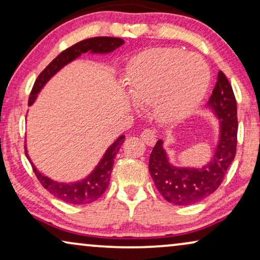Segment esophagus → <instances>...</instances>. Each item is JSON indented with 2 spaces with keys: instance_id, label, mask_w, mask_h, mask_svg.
Instances as JSON below:
<instances>
[{
  "instance_id": "34e87169",
  "label": "esophagus",
  "mask_w": 260,
  "mask_h": 260,
  "mask_svg": "<svg viewBox=\"0 0 260 260\" xmlns=\"http://www.w3.org/2000/svg\"><path fill=\"white\" fill-rule=\"evenodd\" d=\"M141 138L148 145H154L156 143V138H157V134L154 127H147L142 131Z\"/></svg>"
}]
</instances>
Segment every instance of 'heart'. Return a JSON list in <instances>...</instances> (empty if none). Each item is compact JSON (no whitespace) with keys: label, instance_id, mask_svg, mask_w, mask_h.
Returning <instances> with one entry per match:
<instances>
[{"label":"heart","instance_id":"1","mask_svg":"<svg viewBox=\"0 0 260 260\" xmlns=\"http://www.w3.org/2000/svg\"><path fill=\"white\" fill-rule=\"evenodd\" d=\"M209 70L202 58L181 49L161 48L141 53L127 66L131 98L154 104L158 117L176 122L187 117L204 97Z\"/></svg>","mask_w":260,"mask_h":260}]
</instances>
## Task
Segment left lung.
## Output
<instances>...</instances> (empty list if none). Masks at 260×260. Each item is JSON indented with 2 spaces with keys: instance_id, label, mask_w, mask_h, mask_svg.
I'll list each match as a JSON object with an SVG mask.
<instances>
[{
  "instance_id": "1",
  "label": "left lung",
  "mask_w": 260,
  "mask_h": 260,
  "mask_svg": "<svg viewBox=\"0 0 260 260\" xmlns=\"http://www.w3.org/2000/svg\"><path fill=\"white\" fill-rule=\"evenodd\" d=\"M208 105L221 119V135L214 157L207 166L202 169L170 166L161 140L155 144L149 157V172L156 188L167 201L174 205H194L214 193L222 183L227 169L236 157L237 101L232 86L222 71H219Z\"/></svg>"
}]
</instances>
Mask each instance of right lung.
Instances as JSON below:
<instances>
[{
    "label": "right lung",
    "instance_id": "obj_1",
    "mask_svg": "<svg viewBox=\"0 0 260 260\" xmlns=\"http://www.w3.org/2000/svg\"><path fill=\"white\" fill-rule=\"evenodd\" d=\"M124 41L119 38H109V37H97V38H91L83 40L78 44L71 46V47L66 48L65 51H62L60 54L56 56L55 59H53L51 62L48 63L47 67L39 74V77L35 80L31 88L29 99H28V105L33 104V102L37 98V95L44 85L51 79V77L58 72V71L78 58L83 53H109L112 52L113 49H116L119 46H122ZM124 136H120L108 150H106L105 155L103 156V158L99 162L93 172L88 175L86 179L80 181V182H74V183H59L55 182L51 179H48L47 176H44L40 172H38L33 163H31V168L35 176L38 177V180L40 181L42 187L45 189H47L52 195H54L55 198H58L59 200L67 204L72 205H86L91 204L102 197L106 190V188L109 186L110 182V176H111L113 162H115L116 155L118 152L120 145L124 142ZM24 154H26L27 158H29V156L27 154V150L24 149ZM30 162V159H29Z\"/></svg>",
    "mask_w": 260,
    "mask_h": 260
}]
</instances>
